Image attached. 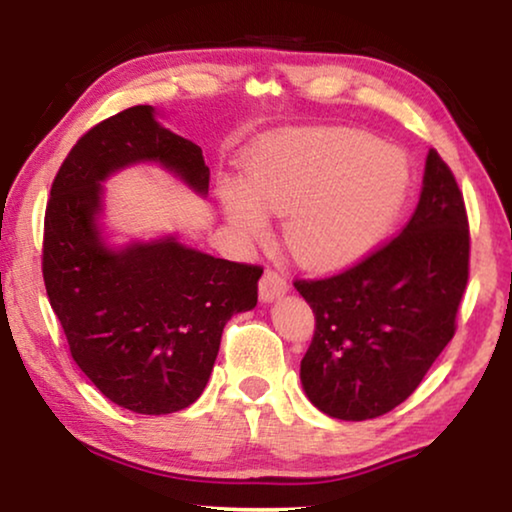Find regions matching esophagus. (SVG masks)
<instances>
[{
	"instance_id": "34e87169",
	"label": "esophagus",
	"mask_w": 512,
	"mask_h": 512,
	"mask_svg": "<svg viewBox=\"0 0 512 512\" xmlns=\"http://www.w3.org/2000/svg\"><path fill=\"white\" fill-rule=\"evenodd\" d=\"M289 291V279H286L282 272L277 270H265V275L261 277V284H258V293H261V300L270 303L279 296Z\"/></svg>"
}]
</instances>
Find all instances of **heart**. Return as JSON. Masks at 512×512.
<instances>
[{
  "label": "heart",
  "instance_id": "heart-1",
  "mask_svg": "<svg viewBox=\"0 0 512 512\" xmlns=\"http://www.w3.org/2000/svg\"><path fill=\"white\" fill-rule=\"evenodd\" d=\"M408 186L405 158L354 130H314L270 144L247 165L244 184L221 186L228 223L247 240L286 216L291 254L312 268H340L380 240Z\"/></svg>",
  "mask_w": 512,
  "mask_h": 512
}]
</instances>
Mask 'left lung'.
Wrapping results in <instances>:
<instances>
[{"label": "left lung", "mask_w": 512, "mask_h": 512, "mask_svg": "<svg viewBox=\"0 0 512 512\" xmlns=\"http://www.w3.org/2000/svg\"><path fill=\"white\" fill-rule=\"evenodd\" d=\"M471 233L464 193L436 149L408 226L331 277L296 279L314 312L305 394L345 422L387 415L419 387L457 331Z\"/></svg>", "instance_id": "8db88e82"}]
</instances>
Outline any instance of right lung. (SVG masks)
<instances>
[{"label":"right lung","instance_id":"obj_1","mask_svg":"<svg viewBox=\"0 0 512 512\" xmlns=\"http://www.w3.org/2000/svg\"><path fill=\"white\" fill-rule=\"evenodd\" d=\"M158 160L207 193L202 149L139 104L93 125L62 160L44 216L41 272L69 354L109 401L170 415L198 401L228 319L258 300L261 265L235 263L174 240L109 251L100 242V181Z\"/></svg>","mask_w":512,"mask_h":512}]
</instances>
